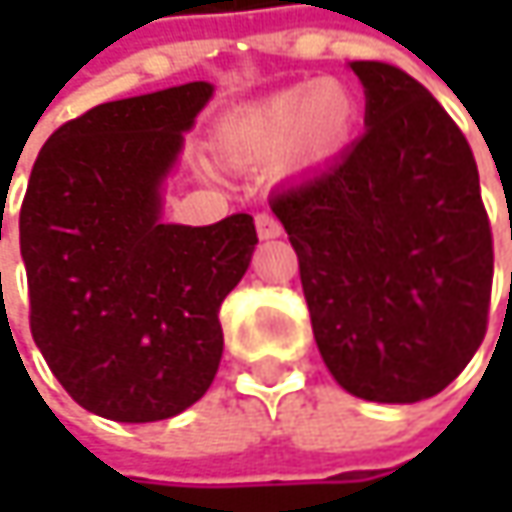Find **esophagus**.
I'll return each mask as SVG.
<instances>
[{
  "label": "esophagus",
  "instance_id": "1",
  "mask_svg": "<svg viewBox=\"0 0 512 512\" xmlns=\"http://www.w3.org/2000/svg\"><path fill=\"white\" fill-rule=\"evenodd\" d=\"M256 233H259V239H279L285 230H282V222L273 216V213H256Z\"/></svg>",
  "mask_w": 512,
  "mask_h": 512
}]
</instances>
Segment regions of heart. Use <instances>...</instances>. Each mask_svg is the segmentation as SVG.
<instances>
[{
  "instance_id": "obj_1",
  "label": "heart",
  "mask_w": 512,
  "mask_h": 512,
  "mask_svg": "<svg viewBox=\"0 0 512 512\" xmlns=\"http://www.w3.org/2000/svg\"><path fill=\"white\" fill-rule=\"evenodd\" d=\"M356 119L353 93L336 79L285 88L227 116L213 145L233 165H265L285 153L290 162H319L347 139Z\"/></svg>"
}]
</instances>
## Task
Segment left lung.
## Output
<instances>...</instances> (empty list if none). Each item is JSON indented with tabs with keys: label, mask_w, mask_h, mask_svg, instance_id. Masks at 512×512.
I'll return each instance as SVG.
<instances>
[{
	"label": "left lung",
	"mask_w": 512,
	"mask_h": 512,
	"mask_svg": "<svg viewBox=\"0 0 512 512\" xmlns=\"http://www.w3.org/2000/svg\"><path fill=\"white\" fill-rule=\"evenodd\" d=\"M350 68L367 96L364 136L270 207L333 379L367 402H422L487 333L490 219L473 150L430 90L387 62Z\"/></svg>",
	"instance_id": "left-lung-1"
}]
</instances>
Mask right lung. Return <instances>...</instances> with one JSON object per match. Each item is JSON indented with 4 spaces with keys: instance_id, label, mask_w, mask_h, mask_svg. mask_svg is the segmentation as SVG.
<instances>
[{
    "instance_id": "add662e5",
    "label": "right lung",
    "mask_w": 512,
    "mask_h": 512,
    "mask_svg": "<svg viewBox=\"0 0 512 512\" xmlns=\"http://www.w3.org/2000/svg\"><path fill=\"white\" fill-rule=\"evenodd\" d=\"M213 88L187 82L96 105L50 133L19 213L30 333L85 410L159 422L199 402L222 359L219 307L256 227L162 225L159 185Z\"/></svg>"
}]
</instances>
